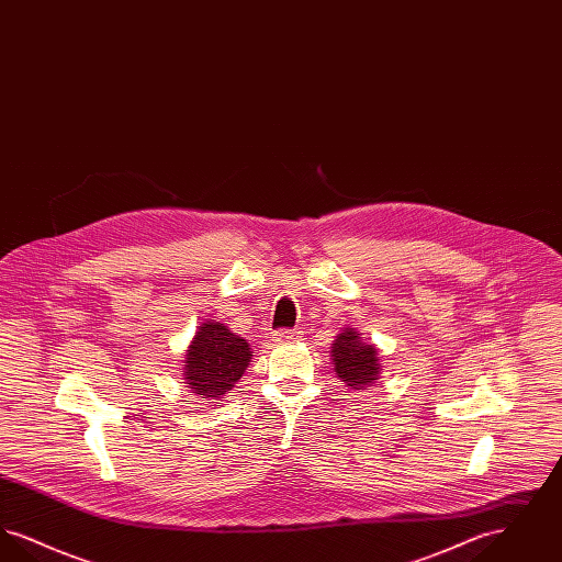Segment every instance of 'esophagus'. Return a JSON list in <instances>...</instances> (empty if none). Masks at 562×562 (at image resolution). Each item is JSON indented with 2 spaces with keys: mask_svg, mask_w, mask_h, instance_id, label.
Instances as JSON below:
<instances>
[{
  "mask_svg": "<svg viewBox=\"0 0 562 562\" xmlns=\"http://www.w3.org/2000/svg\"><path fill=\"white\" fill-rule=\"evenodd\" d=\"M301 335H303V330H299V328H293V330L282 328V330H276V333L271 335V339H273L276 344H291V341L301 339Z\"/></svg>",
  "mask_w": 562,
  "mask_h": 562,
  "instance_id": "34e87169",
  "label": "esophagus"
}]
</instances>
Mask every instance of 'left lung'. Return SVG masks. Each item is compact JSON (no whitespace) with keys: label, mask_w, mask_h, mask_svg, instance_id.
<instances>
[{"label":"left lung","mask_w":562,"mask_h":562,"mask_svg":"<svg viewBox=\"0 0 562 562\" xmlns=\"http://www.w3.org/2000/svg\"><path fill=\"white\" fill-rule=\"evenodd\" d=\"M330 356L337 376L353 390H362L379 379L381 364L376 349L374 346H367L360 333L353 328H346L337 335Z\"/></svg>","instance_id":"1"}]
</instances>
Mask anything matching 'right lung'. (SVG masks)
<instances>
[{
    "mask_svg": "<svg viewBox=\"0 0 562 562\" xmlns=\"http://www.w3.org/2000/svg\"><path fill=\"white\" fill-rule=\"evenodd\" d=\"M250 346L221 322H204L186 353L183 379L195 396L221 401L250 362Z\"/></svg>",
    "mask_w": 562,
    "mask_h": 562,
    "instance_id": "right-lung-1",
    "label": "right lung"
}]
</instances>
